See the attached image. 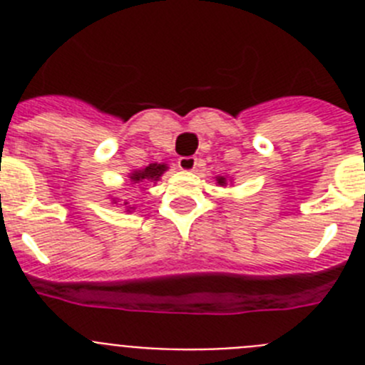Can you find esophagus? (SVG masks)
I'll return each instance as SVG.
<instances>
[{
  "label": "esophagus",
  "instance_id": "1",
  "mask_svg": "<svg viewBox=\"0 0 365 365\" xmlns=\"http://www.w3.org/2000/svg\"><path fill=\"white\" fill-rule=\"evenodd\" d=\"M177 164H179V168L182 172H193L195 166H197V159H195V157H180Z\"/></svg>",
  "mask_w": 365,
  "mask_h": 365
}]
</instances>
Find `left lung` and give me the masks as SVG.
I'll return each instance as SVG.
<instances>
[{"mask_svg": "<svg viewBox=\"0 0 365 365\" xmlns=\"http://www.w3.org/2000/svg\"><path fill=\"white\" fill-rule=\"evenodd\" d=\"M217 185H221V186L227 185V177H217Z\"/></svg>", "mask_w": 365, "mask_h": 365, "instance_id": "1", "label": "left lung"}]
</instances>
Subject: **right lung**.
Masks as SVG:
<instances>
[{
    "label": "right lung",
    "instance_id": "add662e5",
    "mask_svg": "<svg viewBox=\"0 0 365 365\" xmlns=\"http://www.w3.org/2000/svg\"><path fill=\"white\" fill-rule=\"evenodd\" d=\"M166 170V164H150V166L143 168V170H137V172L130 173L131 185H138V182H157ZM124 205H128V202H124Z\"/></svg>",
    "mask_w": 365,
    "mask_h": 365
}]
</instances>
